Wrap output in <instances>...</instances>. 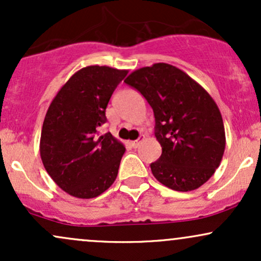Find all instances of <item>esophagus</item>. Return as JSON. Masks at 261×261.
<instances>
[{"label": "esophagus", "instance_id": "1", "mask_svg": "<svg viewBox=\"0 0 261 261\" xmlns=\"http://www.w3.org/2000/svg\"><path fill=\"white\" fill-rule=\"evenodd\" d=\"M143 140H145V136H140L137 140L131 141V146H133L134 148H137V147H139V146L141 145V143H142Z\"/></svg>", "mask_w": 261, "mask_h": 261}]
</instances>
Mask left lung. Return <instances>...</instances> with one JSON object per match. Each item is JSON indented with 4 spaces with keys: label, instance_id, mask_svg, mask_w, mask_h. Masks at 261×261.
<instances>
[{
    "label": "left lung",
    "instance_id": "1",
    "mask_svg": "<svg viewBox=\"0 0 261 261\" xmlns=\"http://www.w3.org/2000/svg\"><path fill=\"white\" fill-rule=\"evenodd\" d=\"M137 89L155 119L160 160L151 163L158 181L175 191L200 188L222 161L226 134L211 95L175 66L158 62L134 71L124 81Z\"/></svg>",
    "mask_w": 261,
    "mask_h": 261
}]
</instances>
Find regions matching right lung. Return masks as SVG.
I'll use <instances>...</instances> for the list:
<instances>
[{
  "label": "right lung",
  "instance_id": "1",
  "mask_svg": "<svg viewBox=\"0 0 261 261\" xmlns=\"http://www.w3.org/2000/svg\"><path fill=\"white\" fill-rule=\"evenodd\" d=\"M127 70L87 66L70 77L45 115L40 157L47 174L79 199L99 196L115 181L125 146L108 133L106 109Z\"/></svg>",
  "mask_w": 261,
  "mask_h": 261
}]
</instances>
